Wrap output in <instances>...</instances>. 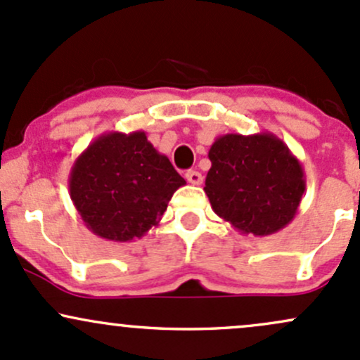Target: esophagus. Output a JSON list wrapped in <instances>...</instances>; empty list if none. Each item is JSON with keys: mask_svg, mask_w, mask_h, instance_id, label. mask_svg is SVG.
<instances>
[{"mask_svg": "<svg viewBox=\"0 0 360 360\" xmlns=\"http://www.w3.org/2000/svg\"><path fill=\"white\" fill-rule=\"evenodd\" d=\"M184 177H186L188 183H191V184H201V183H203V176H201V172L193 171V169L184 174Z\"/></svg>", "mask_w": 360, "mask_h": 360, "instance_id": "esophagus-1", "label": "esophagus"}]
</instances>
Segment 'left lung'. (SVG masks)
<instances>
[{
  "mask_svg": "<svg viewBox=\"0 0 360 360\" xmlns=\"http://www.w3.org/2000/svg\"><path fill=\"white\" fill-rule=\"evenodd\" d=\"M205 193L213 212L243 234L270 236L294 220L306 177L274 133H227L213 141Z\"/></svg>",
  "mask_w": 360,
  "mask_h": 360,
  "instance_id": "obj_1",
  "label": "left lung"
}]
</instances>
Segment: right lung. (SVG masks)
Returning <instances> with one entry per match:
<instances>
[{"label":"right lung","instance_id":"right-lung-1","mask_svg":"<svg viewBox=\"0 0 360 360\" xmlns=\"http://www.w3.org/2000/svg\"><path fill=\"white\" fill-rule=\"evenodd\" d=\"M184 184L145 131L97 136L75 160L68 179L70 198L86 229L114 243L140 239L159 225Z\"/></svg>","mask_w":360,"mask_h":360}]
</instances>
